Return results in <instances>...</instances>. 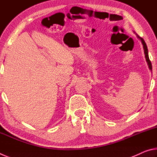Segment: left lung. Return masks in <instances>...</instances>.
I'll return each mask as SVG.
<instances>
[{
	"instance_id": "left-lung-1",
	"label": "left lung",
	"mask_w": 157,
	"mask_h": 157,
	"mask_svg": "<svg viewBox=\"0 0 157 157\" xmlns=\"http://www.w3.org/2000/svg\"><path fill=\"white\" fill-rule=\"evenodd\" d=\"M137 35V34H136ZM137 37L139 38L140 41H141V43L143 46V49H144V53H145V59H146V62L147 63V65H148V67L150 68V70L152 71V63H151V62L150 59H149V56H148V50H147V45H146L145 41L143 40V39L141 38V37H140L139 35H137Z\"/></svg>"
}]
</instances>
